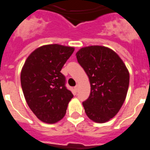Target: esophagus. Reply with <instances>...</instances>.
Here are the masks:
<instances>
[{"label": "esophagus", "instance_id": "obj_1", "mask_svg": "<svg viewBox=\"0 0 150 150\" xmlns=\"http://www.w3.org/2000/svg\"><path fill=\"white\" fill-rule=\"evenodd\" d=\"M78 87H79V86H78V85H76V86L74 87V89H75V91H77V90H78Z\"/></svg>", "mask_w": 150, "mask_h": 150}]
</instances>
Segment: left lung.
<instances>
[{"label":"left lung","mask_w":150,"mask_h":150,"mask_svg":"<svg viewBox=\"0 0 150 150\" xmlns=\"http://www.w3.org/2000/svg\"><path fill=\"white\" fill-rule=\"evenodd\" d=\"M78 62L88 75L91 92L83 102L90 120L104 123L114 117L124 103L129 85V73L120 57L101 46L82 48Z\"/></svg>","instance_id":"left-lung-1"}]
</instances>
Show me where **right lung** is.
I'll use <instances>...</instances> for the list:
<instances>
[{"mask_svg": "<svg viewBox=\"0 0 150 150\" xmlns=\"http://www.w3.org/2000/svg\"><path fill=\"white\" fill-rule=\"evenodd\" d=\"M74 48L45 45L31 52L21 72V85L28 105L40 121L48 124L64 116L74 95L65 86L62 68Z\"/></svg>", "mask_w": 150, "mask_h": 150, "instance_id": "obj_1", "label": "right lung"}]
</instances>
